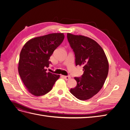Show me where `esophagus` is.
I'll list each match as a JSON object with an SVG mask.
<instances>
[{
  "label": "esophagus",
  "mask_w": 130,
  "mask_h": 130,
  "mask_svg": "<svg viewBox=\"0 0 130 130\" xmlns=\"http://www.w3.org/2000/svg\"><path fill=\"white\" fill-rule=\"evenodd\" d=\"M63 77L66 80H68L70 78V76H63Z\"/></svg>",
  "instance_id": "obj_1"
}]
</instances>
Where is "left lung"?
<instances>
[{"mask_svg": "<svg viewBox=\"0 0 130 130\" xmlns=\"http://www.w3.org/2000/svg\"><path fill=\"white\" fill-rule=\"evenodd\" d=\"M67 38L75 57V64L83 66L84 74L75 77L77 85L70 92L80 100L95 95L103 87L108 73V62L104 50L92 39L67 34Z\"/></svg>", "mask_w": 130, "mask_h": 130, "instance_id": "1", "label": "left lung"}]
</instances>
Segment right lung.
<instances>
[{"instance_id":"1","label":"right lung","mask_w":130,"mask_h":130,"mask_svg":"<svg viewBox=\"0 0 130 130\" xmlns=\"http://www.w3.org/2000/svg\"><path fill=\"white\" fill-rule=\"evenodd\" d=\"M64 38L63 33L50 34L27 42L21 50L18 72L27 90L35 96H42L52 89L59 75L46 73L54 51Z\"/></svg>"}]
</instances>
